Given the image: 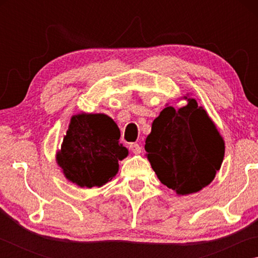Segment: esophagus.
<instances>
[{
    "label": "esophagus",
    "instance_id": "esophagus-1",
    "mask_svg": "<svg viewBox=\"0 0 258 258\" xmlns=\"http://www.w3.org/2000/svg\"><path fill=\"white\" fill-rule=\"evenodd\" d=\"M130 150L133 152V154H141V147H140L138 143H131L130 145Z\"/></svg>",
    "mask_w": 258,
    "mask_h": 258
}]
</instances>
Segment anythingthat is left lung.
Instances as JSON below:
<instances>
[{
  "label": "left lung",
  "mask_w": 258,
  "mask_h": 258,
  "mask_svg": "<svg viewBox=\"0 0 258 258\" xmlns=\"http://www.w3.org/2000/svg\"><path fill=\"white\" fill-rule=\"evenodd\" d=\"M145 149L160 182L178 195H190L214 180L223 161L224 141L207 112L189 99L177 111L163 109Z\"/></svg>",
  "instance_id": "1"
}]
</instances>
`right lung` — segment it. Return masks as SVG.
I'll use <instances>...</instances> for the list:
<instances>
[{"mask_svg":"<svg viewBox=\"0 0 258 258\" xmlns=\"http://www.w3.org/2000/svg\"><path fill=\"white\" fill-rule=\"evenodd\" d=\"M120 132L102 113L73 116L58 152V164L69 181L82 187L101 186L118 172V160L128 155L119 145Z\"/></svg>","mask_w":258,"mask_h":258,"instance_id":"obj_1","label":"right lung"}]
</instances>
